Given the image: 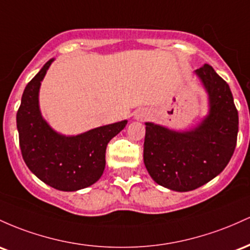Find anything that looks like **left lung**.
Returning a JSON list of instances; mask_svg holds the SVG:
<instances>
[{"instance_id": "left-lung-1", "label": "left lung", "mask_w": 250, "mask_h": 250, "mask_svg": "<svg viewBox=\"0 0 250 250\" xmlns=\"http://www.w3.org/2000/svg\"><path fill=\"white\" fill-rule=\"evenodd\" d=\"M210 100L209 116L188 132L146 123L144 164L159 186L190 191L208 183L230 161L237 142L238 113L228 83L210 64L196 69Z\"/></svg>"}]
</instances>
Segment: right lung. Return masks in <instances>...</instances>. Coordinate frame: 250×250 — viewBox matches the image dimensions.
I'll list each match as a JSON object with an SVG mask.
<instances>
[{"instance_id":"right-lung-1","label":"right lung","mask_w":250,"mask_h":250,"mask_svg":"<svg viewBox=\"0 0 250 250\" xmlns=\"http://www.w3.org/2000/svg\"><path fill=\"white\" fill-rule=\"evenodd\" d=\"M52 61L44 63L22 94L16 114L20 148L27 167L43 183L61 191H77L102 177L108 142L127 122L100 126L75 137L53 131L39 110V88Z\"/></svg>"}]
</instances>
